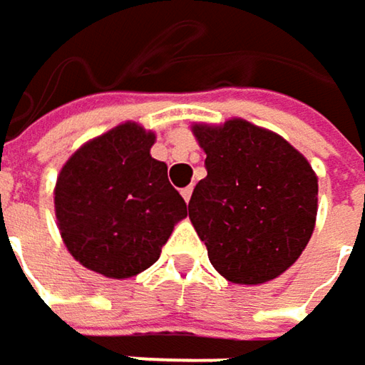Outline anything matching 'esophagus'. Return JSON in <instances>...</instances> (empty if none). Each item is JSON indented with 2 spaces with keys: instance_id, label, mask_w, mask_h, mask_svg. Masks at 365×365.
<instances>
[{
  "instance_id": "obj_1",
  "label": "esophagus",
  "mask_w": 365,
  "mask_h": 365,
  "mask_svg": "<svg viewBox=\"0 0 365 365\" xmlns=\"http://www.w3.org/2000/svg\"><path fill=\"white\" fill-rule=\"evenodd\" d=\"M192 192H194V187H192V185H187V187H183L182 190V196L185 202H190V198H192Z\"/></svg>"
}]
</instances>
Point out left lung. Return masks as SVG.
<instances>
[{
  "label": "left lung",
  "instance_id": "1",
  "mask_svg": "<svg viewBox=\"0 0 365 365\" xmlns=\"http://www.w3.org/2000/svg\"><path fill=\"white\" fill-rule=\"evenodd\" d=\"M207 178L190 198V221L225 280L263 284L305 250L317 215V178L282 135L245 118L192 125Z\"/></svg>",
  "mask_w": 365,
  "mask_h": 365
}]
</instances>
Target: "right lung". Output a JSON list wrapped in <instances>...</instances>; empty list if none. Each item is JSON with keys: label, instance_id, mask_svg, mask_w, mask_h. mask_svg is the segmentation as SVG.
<instances>
[{"label": "right lung", "instance_id": "add662e5", "mask_svg": "<svg viewBox=\"0 0 365 365\" xmlns=\"http://www.w3.org/2000/svg\"><path fill=\"white\" fill-rule=\"evenodd\" d=\"M156 135L123 123L89 140L62 167L53 207L68 252L106 278H133L160 257L187 215L167 165L150 156Z\"/></svg>", "mask_w": 365, "mask_h": 365}]
</instances>
